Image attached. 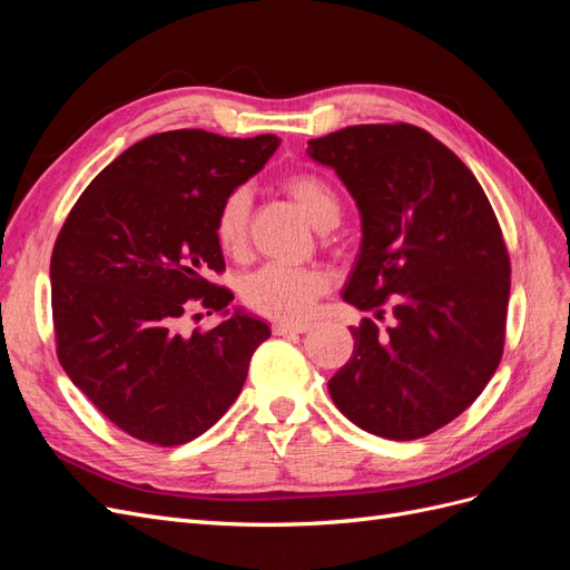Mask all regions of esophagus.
Returning <instances> with one entry per match:
<instances>
[{
	"label": "esophagus",
	"mask_w": 570,
	"mask_h": 570,
	"mask_svg": "<svg viewBox=\"0 0 570 570\" xmlns=\"http://www.w3.org/2000/svg\"><path fill=\"white\" fill-rule=\"evenodd\" d=\"M308 323H275L273 325V333L275 335H302V333H306L308 331Z\"/></svg>",
	"instance_id": "obj_1"
}]
</instances>
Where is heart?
I'll use <instances>...</instances> for the list:
<instances>
[{
	"mask_svg": "<svg viewBox=\"0 0 570 570\" xmlns=\"http://www.w3.org/2000/svg\"><path fill=\"white\" fill-rule=\"evenodd\" d=\"M283 193L295 199L314 226L331 228L340 220L342 204L333 185L308 170L281 178ZM252 197L245 187H235L220 199L214 218V237L223 254L243 256L247 249ZM331 287V275L316 266L266 264L243 285V302L254 314L278 321H304L314 304Z\"/></svg>",
	"mask_w": 570,
	"mask_h": 570,
	"instance_id": "b5f03b06",
	"label": "heart"
}]
</instances>
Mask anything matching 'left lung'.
<instances>
[{
	"mask_svg": "<svg viewBox=\"0 0 570 570\" xmlns=\"http://www.w3.org/2000/svg\"><path fill=\"white\" fill-rule=\"evenodd\" d=\"M358 204L364 243L344 302L354 354L335 406L387 440H419L469 409L504 354L511 262L488 195L456 154L411 124L350 126L308 142Z\"/></svg>",
	"mask_w": 570,
	"mask_h": 570,
	"instance_id": "left-lung-1",
	"label": "left lung"
}]
</instances>
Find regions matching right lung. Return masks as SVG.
I'll return each instance as SVG.
<instances>
[{
	"label": "right lung",
	"mask_w": 570,
	"mask_h": 570,
	"mask_svg": "<svg viewBox=\"0 0 570 570\" xmlns=\"http://www.w3.org/2000/svg\"><path fill=\"white\" fill-rule=\"evenodd\" d=\"M278 145L275 135H149L101 170L63 220L49 264L57 356L73 385L135 440L176 446L206 433L271 337L247 314L193 333L183 318L233 302L209 278L226 271L216 209Z\"/></svg>",
	"instance_id": "1"
}]
</instances>
